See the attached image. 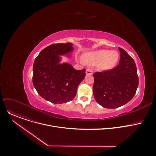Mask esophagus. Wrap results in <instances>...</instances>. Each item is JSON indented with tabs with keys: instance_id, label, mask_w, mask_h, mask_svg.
Returning <instances> with one entry per match:
<instances>
[{
	"instance_id": "esophagus-1",
	"label": "esophagus",
	"mask_w": 156,
	"mask_h": 156,
	"mask_svg": "<svg viewBox=\"0 0 156 156\" xmlns=\"http://www.w3.org/2000/svg\"><path fill=\"white\" fill-rule=\"evenodd\" d=\"M86 75H91L93 74V70L91 69H87L86 70Z\"/></svg>"
}]
</instances>
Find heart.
<instances>
[{"label":"heart","mask_w":156,"mask_h":156,"mask_svg":"<svg viewBox=\"0 0 156 156\" xmlns=\"http://www.w3.org/2000/svg\"><path fill=\"white\" fill-rule=\"evenodd\" d=\"M119 57V55L117 51L101 50L84 54L83 60L89 65L99 64V69L101 70H107L114 67Z\"/></svg>","instance_id":"obj_1"}]
</instances>
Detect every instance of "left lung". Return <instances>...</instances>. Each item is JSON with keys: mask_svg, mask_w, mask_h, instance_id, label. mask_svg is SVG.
Instances as JSON below:
<instances>
[{"mask_svg": "<svg viewBox=\"0 0 156 156\" xmlns=\"http://www.w3.org/2000/svg\"><path fill=\"white\" fill-rule=\"evenodd\" d=\"M119 64L115 67L95 72L93 94L96 102L107 108H115L134 97L139 84L135 62L127 52L119 48Z\"/></svg>", "mask_w": 156, "mask_h": 156, "instance_id": "1", "label": "left lung"}]
</instances>
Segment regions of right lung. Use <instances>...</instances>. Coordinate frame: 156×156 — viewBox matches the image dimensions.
<instances>
[{"label":"right lung","instance_id":"obj_1","mask_svg":"<svg viewBox=\"0 0 156 156\" xmlns=\"http://www.w3.org/2000/svg\"><path fill=\"white\" fill-rule=\"evenodd\" d=\"M73 50V44H53L41 51L33 65V83L38 94L54 104L73 100L85 77V69L75 70L69 63H59V55Z\"/></svg>","mask_w":156,"mask_h":156}]
</instances>
